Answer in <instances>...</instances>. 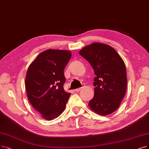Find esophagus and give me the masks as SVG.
Returning <instances> with one entry per match:
<instances>
[{
    "label": "esophagus",
    "mask_w": 149,
    "mask_h": 149,
    "mask_svg": "<svg viewBox=\"0 0 149 149\" xmlns=\"http://www.w3.org/2000/svg\"><path fill=\"white\" fill-rule=\"evenodd\" d=\"M81 88H76V89H75L74 90V92H79V91H81Z\"/></svg>",
    "instance_id": "obj_1"
}]
</instances>
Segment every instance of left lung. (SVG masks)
Returning <instances> with one entry per match:
<instances>
[{
	"instance_id": "left-lung-1",
	"label": "left lung",
	"mask_w": 149,
	"mask_h": 149,
	"mask_svg": "<svg viewBox=\"0 0 149 149\" xmlns=\"http://www.w3.org/2000/svg\"><path fill=\"white\" fill-rule=\"evenodd\" d=\"M92 67L95 77L94 97L88 106L100 116L116 111L125 95L127 77L125 65L117 52L108 45L93 43L79 52Z\"/></svg>"
}]
</instances>
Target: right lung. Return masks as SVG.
<instances>
[{
	"label": "right lung",
	"instance_id": "obj_1",
	"mask_svg": "<svg viewBox=\"0 0 149 149\" xmlns=\"http://www.w3.org/2000/svg\"><path fill=\"white\" fill-rule=\"evenodd\" d=\"M71 52L67 50L47 49L29 65L25 79L27 98L41 117L51 120L65 110L71 93L65 91L63 70Z\"/></svg>",
	"mask_w": 149,
	"mask_h": 149
}]
</instances>
